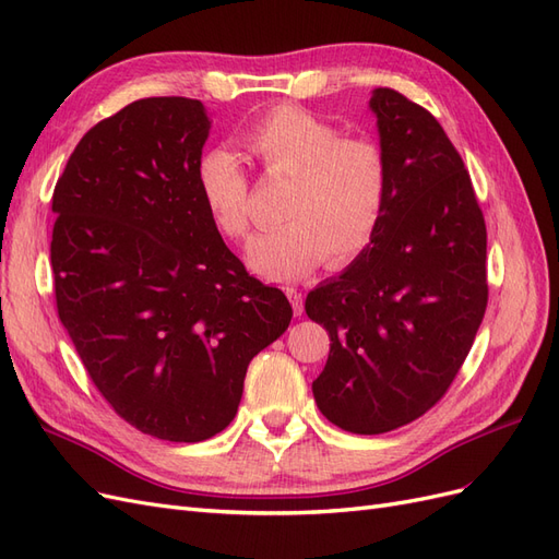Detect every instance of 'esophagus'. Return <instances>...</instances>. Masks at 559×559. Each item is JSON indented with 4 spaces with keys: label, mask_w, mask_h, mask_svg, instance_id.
Returning a JSON list of instances; mask_svg holds the SVG:
<instances>
[{
    "label": "esophagus",
    "mask_w": 559,
    "mask_h": 559,
    "mask_svg": "<svg viewBox=\"0 0 559 559\" xmlns=\"http://www.w3.org/2000/svg\"><path fill=\"white\" fill-rule=\"evenodd\" d=\"M285 295H288V299H290V305H293V311H295V316H301V311H305V299H301V293H297V288H285Z\"/></svg>",
    "instance_id": "34e87169"
}]
</instances>
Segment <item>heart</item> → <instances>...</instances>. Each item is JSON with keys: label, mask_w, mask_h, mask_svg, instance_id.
I'll return each mask as SVG.
<instances>
[{"label": "heart", "mask_w": 559, "mask_h": 559, "mask_svg": "<svg viewBox=\"0 0 559 559\" xmlns=\"http://www.w3.org/2000/svg\"><path fill=\"white\" fill-rule=\"evenodd\" d=\"M246 147L271 178L290 180L285 225L252 236L246 262L269 281L305 276L328 254L346 264L368 248L391 203V166L370 138H342L334 123L297 105H276L246 131ZM197 187L213 225L229 238L248 234V175L227 147L197 164Z\"/></svg>", "instance_id": "obj_1"}]
</instances>
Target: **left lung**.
Returning <instances> with one entry per match:
<instances>
[{
    "label": "left lung",
    "instance_id": "1",
    "mask_svg": "<svg viewBox=\"0 0 559 559\" xmlns=\"http://www.w3.org/2000/svg\"><path fill=\"white\" fill-rule=\"evenodd\" d=\"M391 203L374 241L307 295L330 334L313 381L323 417L377 436L433 407L464 365L487 309V229L471 175L436 117L374 88Z\"/></svg>",
    "mask_w": 559,
    "mask_h": 559
}]
</instances>
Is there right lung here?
<instances>
[{"instance_id":"obj_1","label":"right lung","mask_w":559,"mask_h":559,"mask_svg":"<svg viewBox=\"0 0 559 559\" xmlns=\"http://www.w3.org/2000/svg\"><path fill=\"white\" fill-rule=\"evenodd\" d=\"M211 126L201 100H135L79 140L51 203L60 323L119 417L170 442L229 426L250 360L293 318L201 201Z\"/></svg>"}]
</instances>
